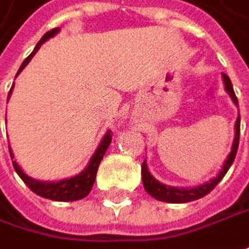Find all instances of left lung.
Masks as SVG:
<instances>
[{
  "label": "left lung",
  "mask_w": 249,
  "mask_h": 249,
  "mask_svg": "<svg viewBox=\"0 0 249 249\" xmlns=\"http://www.w3.org/2000/svg\"><path fill=\"white\" fill-rule=\"evenodd\" d=\"M223 80H224V87L226 91L230 93L231 99L234 101L235 105H238V99L235 96V92L232 89V84L229 75L223 74ZM238 143H240V115L235 122V137H234V143H232V148L229 158L226 160L223 169L220 171L217 178L212 179L207 183H203L197 188H192V189H178V188H171V186H165L162 183H160L158 180L148 172V168L145 165V161L142 165V178H143L144 189L147 191L148 195H151L157 200L161 202H169V203H186V202H192V200H197L200 197L206 196L207 193H210L217 185L220 180L223 179V177L227 174V171L230 169L231 164L234 162V158L237 156V150H238Z\"/></svg>",
  "instance_id": "1"
}]
</instances>
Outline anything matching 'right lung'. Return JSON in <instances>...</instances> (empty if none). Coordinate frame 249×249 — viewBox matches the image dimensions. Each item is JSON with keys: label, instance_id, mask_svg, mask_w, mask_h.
Here are the masks:
<instances>
[{"label": "right lung", "instance_id": "obj_1", "mask_svg": "<svg viewBox=\"0 0 249 249\" xmlns=\"http://www.w3.org/2000/svg\"><path fill=\"white\" fill-rule=\"evenodd\" d=\"M58 31H60L58 28H54V29H52L50 32L44 33L43 37L39 40V43L36 44L35 50H33L31 54L25 58V61L22 63V66H20V69H19V71L17 72V75H18L19 72L25 69V66L31 61V58L35 56V53L39 50V47L42 46V43H44L47 39L53 37ZM11 91H12V87H11V89H9V95H11ZM9 95H8V98H9ZM110 142H112V133L107 131L105 134V137L102 139L101 144H99L98 150L95 151V154H93L92 158H91L88 167L85 168L80 175H77V177H74V178H70V179L60 180V182H56V183H52V182H39V180L32 179V178H29V177L19 168V165L15 161H12V164H14V168H15L17 174L20 177V179L23 180V182L28 185V188L31 189L32 192H35L36 195H39V196H42V197H46V199H50V200H57V202H72V200H80V199H84L88 193L91 192L93 182H95V178H96L98 167H99L102 158L105 156L106 150H107ZM9 154H11V158H14L11 150H9Z\"/></svg>", "mask_w": 249, "mask_h": 249}]
</instances>
